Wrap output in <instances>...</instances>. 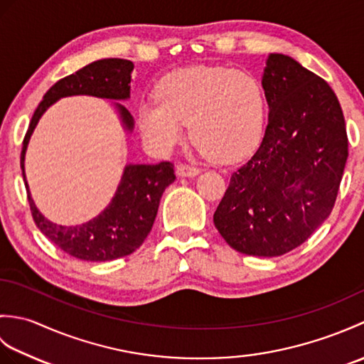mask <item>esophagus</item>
<instances>
[{
  "label": "esophagus",
  "mask_w": 364,
  "mask_h": 364,
  "mask_svg": "<svg viewBox=\"0 0 364 364\" xmlns=\"http://www.w3.org/2000/svg\"><path fill=\"white\" fill-rule=\"evenodd\" d=\"M176 173L180 176H196L200 173V168L192 164H178Z\"/></svg>",
  "instance_id": "obj_1"
}]
</instances>
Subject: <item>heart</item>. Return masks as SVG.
I'll return each instance as SVG.
<instances>
[{
  "instance_id": "heart-1",
  "label": "heart",
  "mask_w": 364,
  "mask_h": 364,
  "mask_svg": "<svg viewBox=\"0 0 364 364\" xmlns=\"http://www.w3.org/2000/svg\"><path fill=\"white\" fill-rule=\"evenodd\" d=\"M266 98L250 73L228 67H192L162 80L158 98L139 106V128L153 150L166 153L191 133L200 149L231 162L258 142Z\"/></svg>"
}]
</instances>
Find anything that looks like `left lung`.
Here are the masks:
<instances>
[{
  "instance_id": "1",
  "label": "left lung",
  "mask_w": 364,
  "mask_h": 364,
  "mask_svg": "<svg viewBox=\"0 0 364 364\" xmlns=\"http://www.w3.org/2000/svg\"><path fill=\"white\" fill-rule=\"evenodd\" d=\"M269 105L264 137L230 178L214 225L235 250L280 257L304 244L333 210L347 133L335 92L284 54L262 76Z\"/></svg>"
}]
</instances>
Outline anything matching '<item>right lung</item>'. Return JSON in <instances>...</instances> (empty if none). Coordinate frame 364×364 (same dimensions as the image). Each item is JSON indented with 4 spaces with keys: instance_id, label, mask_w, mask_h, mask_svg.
<instances>
[{
    "instance_id": "right-lung-1",
    "label": "right lung",
    "mask_w": 364,
    "mask_h": 364,
    "mask_svg": "<svg viewBox=\"0 0 364 364\" xmlns=\"http://www.w3.org/2000/svg\"><path fill=\"white\" fill-rule=\"evenodd\" d=\"M133 68L134 64L127 59H102L59 80L43 95L23 139L20 164L36 225L54 245L78 259L111 261L127 257L139 249L153 227L162 192L175 181L173 164L162 161L159 164L127 166L112 202L102 214L82 225L63 227L45 219L31 198L25 176L26 146L38 119L59 98L70 95H94L111 100L129 98ZM117 109L123 127L133 129L134 123L131 114L119 103Z\"/></svg>"
}]
</instances>
